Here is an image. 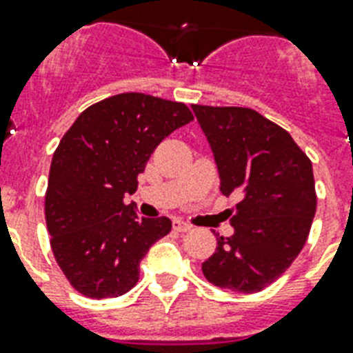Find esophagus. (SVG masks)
<instances>
[{
	"mask_svg": "<svg viewBox=\"0 0 353 353\" xmlns=\"http://www.w3.org/2000/svg\"><path fill=\"white\" fill-rule=\"evenodd\" d=\"M174 230H177V232H188V230H192V226L188 225V223L174 221Z\"/></svg>",
	"mask_w": 353,
	"mask_h": 353,
	"instance_id": "esophagus-1",
	"label": "esophagus"
}]
</instances>
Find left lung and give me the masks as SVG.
Wrapping results in <instances>:
<instances>
[{
  "mask_svg": "<svg viewBox=\"0 0 353 353\" xmlns=\"http://www.w3.org/2000/svg\"><path fill=\"white\" fill-rule=\"evenodd\" d=\"M210 143L223 196H241L230 223L203 263L212 285L254 294L279 279L303 250L317 208L310 157L259 112L192 105Z\"/></svg>",
  "mask_w": 353,
  "mask_h": 353,
  "instance_id": "obj_1",
  "label": "left lung"
}]
</instances>
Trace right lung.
Instances as JSON below:
<instances>
[{"label": "right lung", "mask_w": 353, "mask_h": 353, "mask_svg": "<svg viewBox=\"0 0 353 353\" xmlns=\"http://www.w3.org/2000/svg\"><path fill=\"white\" fill-rule=\"evenodd\" d=\"M192 119L185 103L125 92L90 105L61 137L45 219L57 265L79 294L107 299L136 286L139 263L172 223L139 217L123 197L137 190L157 145Z\"/></svg>", "instance_id": "right-lung-1"}]
</instances>
